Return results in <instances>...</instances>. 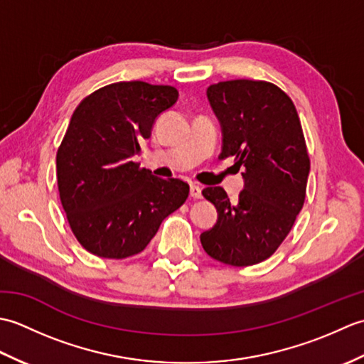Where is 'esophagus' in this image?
<instances>
[{
    "instance_id": "1",
    "label": "esophagus",
    "mask_w": 364,
    "mask_h": 364,
    "mask_svg": "<svg viewBox=\"0 0 364 364\" xmlns=\"http://www.w3.org/2000/svg\"><path fill=\"white\" fill-rule=\"evenodd\" d=\"M189 194H191V197H192V198H202V188H200L198 184L192 183V184H191V191H189Z\"/></svg>"
}]
</instances>
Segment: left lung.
I'll use <instances>...</instances> for the list:
<instances>
[{"mask_svg": "<svg viewBox=\"0 0 364 364\" xmlns=\"http://www.w3.org/2000/svg\"><path fill=\"white\" fill-rule=\"evenodd\" d=\"M206 95L222 127L219 158L235 156V166L244 168V189L235 203L219 186L202 191L218 222L200 241L223 264H258L280 247L305 202L310 158L299 114L267 81H222Z\"/></svg>", "mask_w": 364, "mask_h": 364, "instance_id": "8db88e82", "label": "left lung"}]
</instances>
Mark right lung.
<instances>
[{
  "mask_svg": "<svg viewBox=\"0 0 364 364\" xmlns=\"http://www.w3.org/2000/svg\"><path fill=\"white\" fill-rule=\"evenodd\" d=\"M178 90L122 81L95 90L76 107L56 154L60 203L87 252L123 259L141 253L168 214L189 196V184L162 180L134 161L154 120Z\"/></svg>",
  "mask_w": 364,
  "mask_h": 364,
  "instance_id": "right-lung-1",
  "label": "right lung"
}]
</instances>
